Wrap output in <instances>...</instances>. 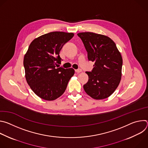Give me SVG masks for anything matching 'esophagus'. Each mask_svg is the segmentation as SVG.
<instances>
[{"label": "esophagus", "instance_id": "1", "mask_svg": "<svg viewBox=\"0 0 148 148\" xmlns=\"http://www.w3.org/2000/svg\"><path fill=\"white\" fill-rule=\"evenodd\" d=\"M82 71V70L81 69H78V70H75V72L77 73H79Z\"/></svg>", "mask_w": 148, "mask_h": 148}]
</instances>
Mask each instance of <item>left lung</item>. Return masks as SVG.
Returning <instances> with one entry per match:
<instances>
[{"label":"left lung","mask_w":148,"mask_h":148,"mask_svg":"<svg viewBox=\"0 0 148 148\" xmlns=\"http://www.w3.org/2000/svg\"><path fill=\"white\" fill-rule=\"evenodd\" d=\"M88 53V58L94 62L91 72H86L88 81L83 87L95 99L109 97L121 79L122 58L114 41L109 37L92 32L77 34Z\"/></svg>","instance_id":"left-lung-1"}]
</instances>
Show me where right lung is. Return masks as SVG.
<instances>
[{
    "mask_svg": "<svg viewBox=\"0 0 148 148\" xmlns=\"http://www.w3.org/2000/svg\"><path fill=\"white\" fill-rule=\"evenodd\" d=\"M73 33L50 32L34 39L24 56L25 77L32 91L40 98L53 101L66 91L74 75L73 68H56L61 62L60 51Z\"/></svg>",
    "mask_w": 148,
    "mask_h": 148,
    "instance_id": "right-lung-1",
    "label": "right lung"
}]
</instances>
